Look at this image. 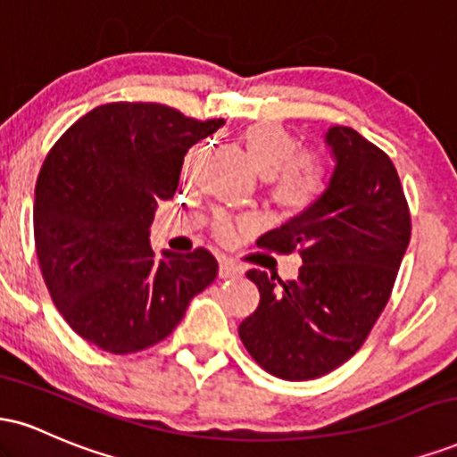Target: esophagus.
Instances as JSON below:
<instances>
[{
  "mask_svg": "<svg viewBox=\"0 0 457 457\" xmlns=\"http://www.w3.org/2000/svg\"><path fill=\"white\" fill-rule=\"evenodd\" d=\"M243 275V269L238 264H234L232 260L221 258L219 260V277L221 279H232V277H240Z\"/></svg>",
  "mask_w": 457,
  "mask_h": 457,
  "instance_id": "obj_1",
  "label": "esophagus"
}]
</instances>
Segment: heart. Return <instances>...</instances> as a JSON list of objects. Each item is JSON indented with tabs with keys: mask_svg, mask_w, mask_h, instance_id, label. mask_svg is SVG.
Listing matches in <instances>:
<instances>
[{
	"mask_svg": "<svg viewBox=\"0 0 457 457\" xmlns=\"http://www.w3.org/2000/svg\"><path fill=\"white\" fill-rule=\"evenodd\" d=\"M240 144L246 161L258 174L269 180L270 199L287 212H303L322 195L327 187V170L322 161L313 154H305L298 137L283 129L279 122L262 120L243 129ZM193 156H188L187 170ZM229 232V223L221 219L217 234Z\"/></svg>",
	"mask_w": 457,
	"mask_h": 457,
	"instance_id": "obj_1",
	"label": "heart"
}]
</instances>
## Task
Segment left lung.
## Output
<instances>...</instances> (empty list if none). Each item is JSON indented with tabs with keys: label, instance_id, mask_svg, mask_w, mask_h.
<instances>
[{
	"label": "left lung",
	"instance_id": "obj_1",
	"mask_svg": "<svg viewBox=\"0 0 457 457\" xmlns=\"http://www.w3.org/2000/svg\"><path fill=\"white\" fill-rule=\"evenodd\" d=\"M324 144L335 165L322 195L258 240L269 251L298 249V277L283 283L246 272L260 305L238 335L255 363L283 380L328 374L363 345L411 240V212L389 156L348 127H330Z\"/></svg>",
	"mask_w": 457,
	"mask_h": 457
}]
</instances>
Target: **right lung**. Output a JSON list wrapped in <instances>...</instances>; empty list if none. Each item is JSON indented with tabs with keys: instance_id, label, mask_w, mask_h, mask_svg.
Here are the masks:
<instances>
[{
	"instance_id": "right-lung-1",
	"label": "right lung",
	"mask_w": 457,
	"mask_h": 457,
	"mask_svg": "<svg viewBox=\"0 0 457 457\" xmlns=\"http://www.w3.org/2000/svg\"><path fill=\"white\" fill-rule=\"evenodd\" d=\"M225 120L167 104L109 103L57 139L36 182L34 238L57 312L86 342L113 354L159 344L219 264L208 249L154 253L150 225L174 197L191 145Z\"/></svg>"
}]
</instances>
